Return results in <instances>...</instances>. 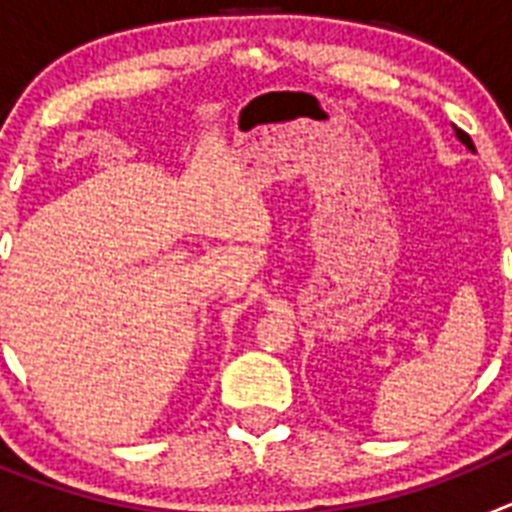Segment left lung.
<instances>
[{"instance_id":"obj_1","label":"left lung","mask_w":512,"mask_h":512,"mask_svg":"<svg viewBox=\"0 0 512 512\" xmlns=\"http://www.w3.org/2000/svg\"><path fill=\"white\" fill-rule=\"evenodd\" d=\"M454 133H456V138L461 140V143H464V146L469 148V151H474V143H472V138H469L467 133H464V130H459V128H454Z\"/></svg>"}]
</instances>
